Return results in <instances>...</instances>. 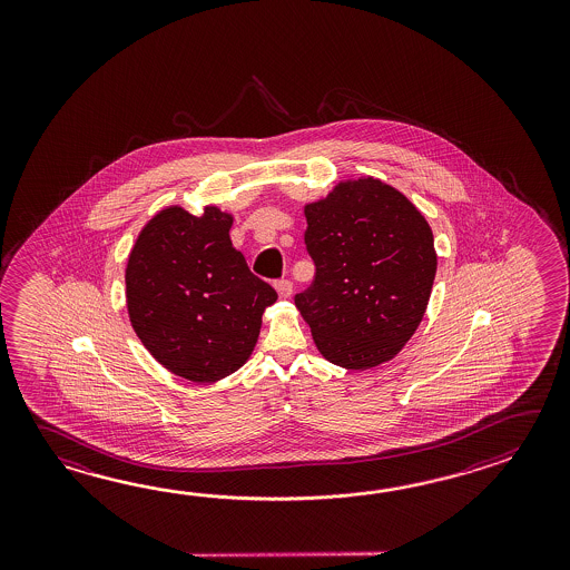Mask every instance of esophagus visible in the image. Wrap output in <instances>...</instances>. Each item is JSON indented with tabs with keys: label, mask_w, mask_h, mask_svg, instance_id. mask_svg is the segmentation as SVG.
Listing matches in <instances>:
<instances>
[{
	"label": "esophagus",
	"mask_w": 570,
	"mask_h": 570,
	"mask_svg": "<svg viewBox=\"0 0 570 570\" xmlns=\"http://www.w3.org/2000/svg\"><path fill=\"white\" fill-rule=\"evenodd\" d=\"M275 289H277L281 297H289L291 293H293V283L289 279H279L275 283Z\"/></svg>",
	"instance_id": "34e87169"
}]
</instances>
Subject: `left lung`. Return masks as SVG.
Returning <instances> with one entry per match:
<instances>
[{
  "mask_svg": "<svg viewBox=\"0 0 570 570\" xmlns=\"http://www.w3.org/2000/svg\"><path fill=\"white\" fill-rule=\"evenodd\" d=\"M314 283L295 295L317 351L364 371L391 361L420 326L436 277L424 216L379 179L336 185L305 206Z\"/></svg>",
  "mask_w": 570,
  "mask_h": 570,
  "instance_id": "8db88e82",
  "label": "left lung"
}]
</instances>
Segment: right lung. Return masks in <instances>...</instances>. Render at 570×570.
Returning <instances> with one entry per match:
<instances>
[{
	"label": "right lung",
	"instance_id": "add662e5",
	"mask_svg": "<svg viewBox=\"0 0 570 570\" xmlns=\"http://www.w3.org/2000/svg\"><path fill=\"white\" fill-rule=\"evenodd\" d=\"M230 226L218 207L199 218L167 207L140 232L126 267L134 332L158 363L194 383L238 371L277 299L232 246Z\"/></svg>",
	"mask_w": 570,
	"mask_h": 570
}]
</instances>
